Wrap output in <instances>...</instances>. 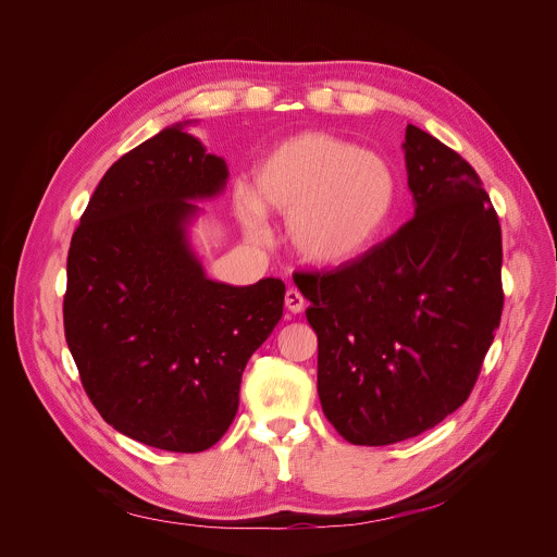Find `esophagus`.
Listing matches in <instances>:
<instances>
[{
	"instance_id": "esophagus-1",
	"label": "esophagus",
	"mask_w": 557,
	"mask_h": 557,
	"mask_svg": "<svg viewBox=\"0 0 557 557\" xmlns=\"http://www.w3.org/2000/svg\"><path fill=\"white\" fill-rule=\"evenodd\" d=\"M284 304H286V308L290 312H301L304 306H306V299H304V295L297 288H288L286 297H284Z\"/></svg>"
}]
</instances>
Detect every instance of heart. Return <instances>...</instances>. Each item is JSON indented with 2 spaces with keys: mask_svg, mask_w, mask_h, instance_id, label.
Returning a JSON list of instances; mask_svg holds the SVG:
<instances>
[{
  "mask_svg": "<svg viewBox=\"0 0 557 557\" xmlns=\"http://www.w3.org/2000/svg\"><path fill=\"white\" fill-rule=\"evenodd\" d=\"M396 181L374 151L329 132H299L275 145L256 170V189L237 191L247 235L269 243L264 211L288 220L293 251L314 269L361 258L394 207Z\"/></svg>",
  "mask_w": 557,
  "mask_h": 557,
  "instance_id": "heart-1",
  "label": "heart"
}]
</instances>
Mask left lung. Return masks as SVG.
<instances>
[{
  "label": "left lung",
  "instance_id": "8db88e82",
  "mask_svg": "<svg viewBox=\"0 0 557 557\" xmlns=\"http://www.w3.org/2000/svg\"><path fill=\"white\" fill-rule=\"evenodd\" d=\"M414 218L359 260L295 273L317 333V392L352 445H392L458 410L503 314V235L473 168L406 127Z\"/></svg>",
  "mask_w": 557,
  "mask_h": 557
}]
</instances>
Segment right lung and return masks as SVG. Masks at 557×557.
I'll use <instances>...</instances> for the list:
<instances>
[{
  "label": "right lung",
  "mask_w": 557,
  "mask_h": 557,
  "mask_svg": "<svg viewBox=\"0 0 557 557\" xmlns=\"http://www.w3.org/2000/svg\"><path fill=\"white\" fill-rule=\"evenodd\" d=\"M176 123L106 172L67 251L63 326L90 401L116 432L168 451L215 445L243 372L282 320L286 286L207 277L189 243L224 158Z\"/></svg>",
  "instance_id": "right-lung-1"
}]
</instances>
